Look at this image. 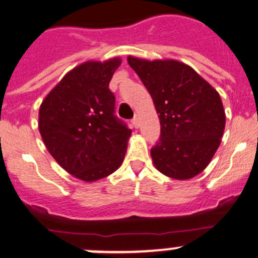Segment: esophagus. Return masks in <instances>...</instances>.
Segmentation results:
<instances>
[{
    "mask_svg": "<svg viewBox=\"0 0 258 258\" xmlns=\"http://www.w3.org/2000/svg\"><path fill=\"white\" fill-rule=\"evenodd\" d=\"M132 124H134L135 127L140 126V117H138V115H136L135 117L132 118Z\"/></svg>",
    "mask_w": 258,
    "mask_h": 258,
    "instance_id": "34e87169",
    "label": "esophagus"
}]
</instances>
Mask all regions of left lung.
I'll return each instance as SVG.
<instances>
[{"label": "left lung", "instance_id": "8db88e82", "mask_svg": "<svg viewBox=\"0 0 258 258\" xmlns=\"http://www.w3.org/2000/svg\"><path fill=\"white\" fill-rule=\"evenodd\" d=\"M148 89L160 120V138L151 149L155 168L176 180L202 172L220 144L225 127L222 99L194 69L174 60L128 56Z\"/></svg>", "mask_w": 258, "mask_h": 258}]
</instances>
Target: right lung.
Masks as SVG:
<instances>
[{"label":"right lung","mask_w":258,"mask_h":258,"mask_svg":"<svg viewBox=\"0 0 258 258\" xmlns=\"http://www.w3.org/2000/svg\"><path fill=\"white\" fill-rule=\"evenodd\" d=\"M120 63L114 58L76 67L39 110V131L47 151L77 179H103L123 161L131 130L115 115V95L109 88Z\"/></svg>","instance_id":"obj_1"}]
</instances>
